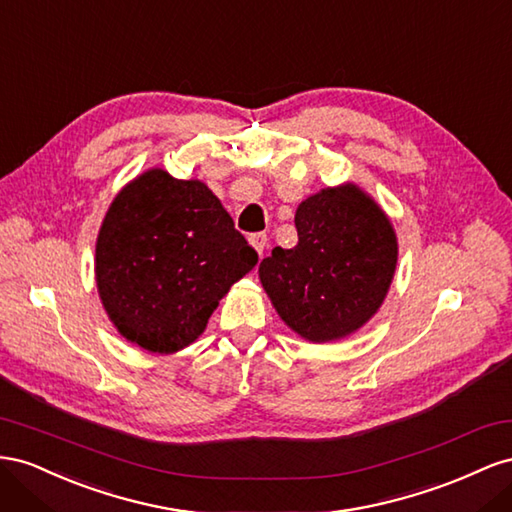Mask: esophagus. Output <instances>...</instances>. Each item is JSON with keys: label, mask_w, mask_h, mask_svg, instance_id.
<instances>
[{"label": "esophagus", "mask_w": 512, "mask_h": 512, "mask_svg": "<svg viewBox=\"0 0 512 512\" xmlns=\"http://www.w3.org/2000/svg\"><path fill=\"white\" fill-rule=\"evenodd\" d=\"M248 242H251V246L255 248V251L259 253V255H264V251H266V246H268V236L266 233H253L251 238H248Z\"/></svg>", "instance_id": "obj_1"}]
</instances>
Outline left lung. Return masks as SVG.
<instances>
[{"instance_id": "obj_1", "label": "left lung", "mask_w": 512, "mask_h": 512, "mask_svg": "<svg viewBox=\"0 0 512 512\" xmlns=\"http://www.w3.org/2000/svg\"><path fill=\"white\" fill-rule=\"evenodd\" d=\"M298 244L274 246L259 279L285 324L324 343L347 337L384 302L397 266V238L377 203L347 184L304 199Z\"/></svg>"}]
</instances>
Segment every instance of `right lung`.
<instances>
[{"label":"right lung","instance_id":"add662e5","mask_svg":"<svg viewBox=\"0 0 512 512\" xmlns=\"http://www.w3.org/2000/svg\"><path fill=\"white\" fill-rule=\"evenodd\" d=\"M257 259L206 184L152 169L115 197L100 227L98 294L128 341L169 354L206 330Z\"/></svg>","mask_w":512,"mask_h":512}]
</instances>
